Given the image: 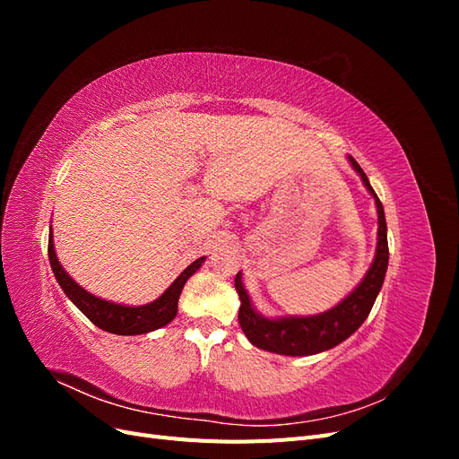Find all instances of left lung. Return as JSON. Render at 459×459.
I'll use <instances>...</instances> for the list:
<instances>
[{
	"instance_id": "left-lung-1",
	"label": "left lung",
	"mask_w": 459,
	"mask_h": 459,
	"mask_svg": "<svg viewBox=\"0 0 459 459\" xmlns=\"http://www.w3.org/2000/svg\"><path fill=\"white\" fill-rule=\"evenodd\" d=\"M352 169L362 178L366 189L371 193L377 206V248L375 258L364 280L358 283L352 293L342 299L337 307L316 316H281L266 317L262 316L251 302L241 280V272L235 275V290H238L239 307V325L247 339L262 351L283 354V356H310L333 349L349 339L352 333L366 322L373 302L377 299L385 281L388 266V243H386V220L379 197L375 195L366 172L349 155Z\"/></svg>"
}]
</instances>
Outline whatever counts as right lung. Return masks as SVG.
I'll return each mask as SVG.
<instances>
[{
  "mask_svg": "<svg viewBox=\"0 0 459 459\" xmlns=\"http://www.w3.org/2000/svg\"><path fill=\"white\" fill-rule=\"evenodd\" d=\"M48 255L55 280L59 281L65 295L76 304V308L84 314L93 325L103 331L115 333V335H143V333H151L164 327L166 324H170L178 314V299L182 295L186 281L203 266L204 262V256L191 262L157 300L143 304V307H126V304H117L88 293L84 287H80L73 277L65 272L57 258V253H55L53 231H49Z\"/></svg>",
  "mask_w": 459,
  "mask_h": 459,
  "instance_id": "1",
  "label": "right lung"
}]
</instances>
